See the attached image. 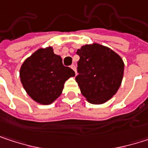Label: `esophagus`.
<instances>
[{
	"label": "esophagus",
	"instance_id": "obj_1",
	"mask_svg": "<svg viewBox=\"0 0 148 148\" xmlns=\"http://www.w3.org/2000/svg\"><path fill=\"white\" fill-rule=\"evenodd\" d=\"M71 69L74 70V72H75V74H76V67H75V65H74V64H72V65H71Z\"/></svg>",
	"mask_w": 148,
	"mask_h": 148
}]
</instances>
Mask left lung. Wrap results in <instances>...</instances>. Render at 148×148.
I'll use <instances>...</instances> for the list:
<instances>
[{
  "mask_svg": "<svg viewBox=\"0 0 148 148\" xmlns=\"http://www.w3.org/2000/svg\"><path fill=\"white\" fill-rule=\"evenodd\" d=\"M79 56L75 77L82 95L94 104L105 103L121 86L124 63L110 49L99 45H86L77 50Z\"/></svg>",
  "mask_w": 148,
  "mask_h": 148,
  "instance_id": "8db88e82",
  "label": "left lung"
}]
</instances>
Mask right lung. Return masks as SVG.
I'll return each instance as SVG.
<instances>
[{"label":"right lung","mask_w":148,"mask_h":148,"mask_svg":"<svg viewBox=\"0 0 148 148\" xmlns=\"http://www.w3.org/2000/svg\"><path fill=\"white\" fill-rule=\"evenodd\" d=\"M75 75L65 67L52 47L39 49L28 57L19 71L20 81L27 94L36 102L49 104L61 94L65 81Z\"/></svg>","instance_id":"1"}]
</instances>
